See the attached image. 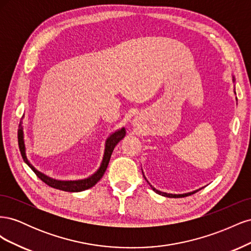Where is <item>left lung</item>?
<instances>
[{"mask_svg": "<svg viewBox=\"0 0 251 251\" xmlns=\"http://www.w3.org/2000/svg\"><path fill=\"white\" fill-rule=\"evenodd\" d=\"M234 76L232 75V81L234 82ZM234 94H235V88H234ZM142 174H143V172H142ZM143 177H144V179L147 180V182L148 183L150 184V186L151 187V189H153V191L155 192V193H157V194H159V195H161V196H164V197H168V198H180V197H185V196H189V195H192V194H195V193H197L198 191H200L201 188H199V189H196V191H193V192H189V193H185V194H168V193H164V192H161V191H158V189H156L155 187H153V185H151V183L150 182L148 181V179L146 178V176H144V174H143Z\"/></svg>", "mask_w": 251, "mask_h": 251, "instance_id": "8db88e82", "label": "left lung"}]
</instances>
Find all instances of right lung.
Here are the masks:
<instances>
[{"mask_svg": "<svg viewBox=\"0 0 251 251\" xmlns=\"http://www.w3.org/2000/svg\"><path fill=\"white\" fill-rule=\"evenodd\" d=\"M125 136H126V128L125 127L118 128V130H116L115 132L110 134L109 137L105 139L103 157H102V160H101L100 168H98V170L94 174L91 175V176H89L85 179H78V180H58V179L51 178V177L47 176V175H45L44 173L37 171L28 160L27 154H26V143H25L24 126H23V123L20 124V128H19V133H18L20 151H21L22 157H23V159H24L25 163L36 174L37 177H39L42 181H44L45 183L48 184L49 186H51L53 188H56V189H60V191L70 192V193L86 191V189H89L92 186H94L97 182L101 179L105 170H107V168H108V164H109L114 148L117 146V143L121 139H123Z\"/></svg>", "mask_w": 251, "mask_h": 251, "instance_id": "1", "label": "right lung"}]
</instances>
